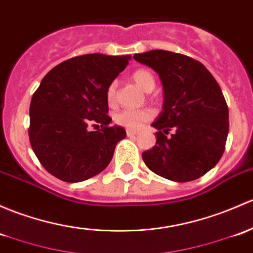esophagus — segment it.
<instances>
[{"label": "esophagus", "mask_w": 253, "mask_h": 253, "mask_svg": "<svg viewBox=\"0 0 253 253\" xmlns=\"http://www.w3.org/2000/svg\"><path fill=\"white\" fill-rule=\"evenodd\" d=\"M137 133H138V132L132 131V129H127V135H128V137H134V135Z\"/></svg>", "instance_id": "esophagus-1"}]
</instances>
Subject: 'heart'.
I'll return each mask as SVG.
<instances>
[{
    "mask_svg": "<svg viewBox=\"0 0 253 253\" xmlns=\"http://www.w3.org/2000/svg\"><path fill=\"white\" fill-rule=\"evenodd\" d=\"M132 79L138 86L144 91L150 92L155 87L156 81L153 74L145 69H138L132 74ZM106 100L110 106L116 105L118 103V81L109 84L106 88ZM153 118V113L149 109H126L114 116L115 122L120 126L126 127L127 129H139L145 122Z\"/></svg>",
    "mask_w": 253,
    "mask_h": 253,
    "instance_id": "obj_1",
    "label": "heart"
}]
</instances>
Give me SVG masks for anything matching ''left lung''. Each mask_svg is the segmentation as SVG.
Listing matches in <instances>:
<instances>
[{"label": "left lung", "mask_w": 253, "mask_h": 253, "mask_svg": "<svg viewBox=\"0 0 253 253\" xmlns=\"http://www.w3.org/2000/svg\"><path fill=\"white\" fill-rule=\"evenodd\" d=\"M153 68L164 84V109L153 127L156 144L142 154L154 172L174 182H190L213 169L225 149L229 111L222 89L198 60L169 50L133 55ZM174 129L172 135L169 131Z\"/></svg>", "instance_id": "8db88e82"}]
</instances>
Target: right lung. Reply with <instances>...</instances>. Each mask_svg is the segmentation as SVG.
Listing matches in <instances>:
<instances>
[{"instance_id":"right-lung-1","label":"right lung","mask_w":253,"mask_h":253,"mask_svg":"<svg viewBox=\"0 0 253 253\" xmlns=\"http://www.w3.org/2000/svg\"><path fill=\"white\" fill-rule=\"evenodd\" d=\"M129 58L79 55L42 79L31 98L29 138L42 166L58 179L76 183L100 173L126 137L122 127L109 126L106 88ZM99 124L100 130L88 129Z\"/></svg>"}]
</instances>
